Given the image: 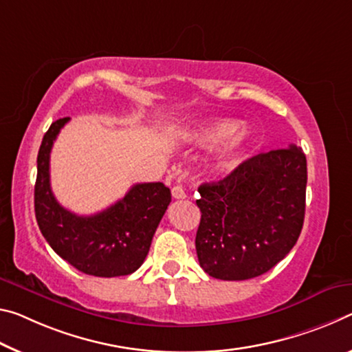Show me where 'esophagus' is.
<instances>
[{"instance_id": "obj_1", "label": "esophagus", "mask_w": 352, "mask_h": 352, "mask_svg": "<svg viewBox=\"0 0 352 352\" xmlns=\"http://www.w3.org/2000/svg\"><path fill=\"white\" fill-rule=\"evenodd\" d=\"M172 197L174 199H185L186 197V192H185V189H183L182 186H174L172 188Z\"/></svg>"}]
</instances>
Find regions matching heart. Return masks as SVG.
<instances>
[{"label": "heart", "mask_w": 352, "mask_h": 352, "mask_svg": "<svg viewBox=\"0 0 352 352\" xmlns=\"http://www.w3.org/2000/svg\"><path fill=\"white\" fill-rule=\"evenodd\" d=\"M183 141L196 146L219 142L211 163L219 170L230 169L250 141V130L233 119H210L188 125L182 131Z\"/></svg>", "instance_id": "obj_1"}]
</instances>
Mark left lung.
I'll return each instance as SVG.
<instances>
[{
  "instance_id": "1",
  "label": "left lung",
  "mask_w": 352,
  "mask_h": 352,
  "mask_svg": "<svg viewBox=\"0 0 352 352\" xmlns=\"http://www.w3.org/2000/svg\"><path fill=\"white\" fill-rule=\"evenodd\" d=\"M305 186L307 160L296 146L252 156L200 185L196 250L206 274L248 280L285 258L302 230Z\"/></svg>"
}]
</instances>
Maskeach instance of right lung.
<instances>
[{
    "label": "right lung",
    "instance_id": "1",
    "mask_svg": "<svg viewBox=\"0 0 352 352\" xmlns=\"http://www.w3.org/2000/svg\"><path fill=\"white\" fill-rule=\"evenodd\" d=\"M53 122L37 155L34 210L43 238L60 258L97 277L128 276L144 263L167 205L170 189L163 183H138L124 199L91 216H78L58 204L50 186V153L60 128Z\"/></svg>",
    "mask_w": 352,
    "mask_h": 352
}]
</instances>
